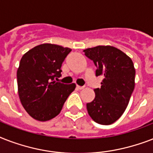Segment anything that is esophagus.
I'll return each mask as SVG.
<instances>
[{"mask_svg":"<svg viewBox=\"0 0 153 153\" xmlns=\"http://www.w3.org/2000/svg\"><path fill=\"white\" fill-rule=\"evenodd\" d=\"M76 88L78 89V90H82V89L84 88V86H78V85H77Z\"/></svg>","mask_w":153,"mask_h":153,"instance_id":"obj_1","label":"esophagus"}]
</instances>
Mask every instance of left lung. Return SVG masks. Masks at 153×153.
<instances>
[{
  "label": "left lung",
  "instance_id": "left-lung-1",
  "mask_svg": "<svg viewBox=\"0 0 153 153\" xmlns=\"http://www.w3.org/2000/svg\"><path fill=\"white\" fill-rule=\"evenodd\" d=\"M102 75L101 88L94 89L95 98L86 104L89 115L101 125H111L120 118L128 105L135 86V68L130 58L112 46H97L83 50Z\"/></svg>",
  "mask_w": 153,
  "mask_h": 153
}]
</instances>
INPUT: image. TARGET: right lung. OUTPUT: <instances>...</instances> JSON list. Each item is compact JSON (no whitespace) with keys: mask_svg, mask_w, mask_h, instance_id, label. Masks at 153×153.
Instances as JSON below:
<instances>
[{"mask_svg":"<svg viewBox=\"0 0 153 153\" xmlns=\"http://www.w3.org/2000/svg\"><path fill=\"white\" fill-rule=\"evenodd\" d=\"M71 49L43 44L26 52L17 70L18 94L23 107L39 121H49L59 114L74 83L55 81L61 76V67Z\"/></svg>","mask_w":153,"mask_h":153,"instance_id":"add662e5","label":"right lung"}]
</instances>
